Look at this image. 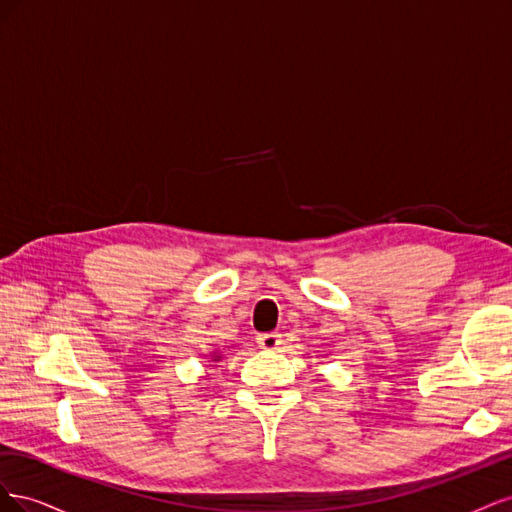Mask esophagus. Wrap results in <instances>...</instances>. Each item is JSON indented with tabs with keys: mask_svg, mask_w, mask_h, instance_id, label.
Listing matches in <instances>:
<instances>
[{
	"mask_svg": "<svg viewBox=\"0 0 512 512\" xmlns=\"http://www.w3.org/2000/svg\"><path fill=\"white\" fill-rule=\"evenodd\" d=\"M256 342L260 348L265 350H275L277 346H280V333H260L256 337Z\"/></svg>",
	"mask_w": 512,
	"mask_h": 512,
	"instance_id": "34e87169",
	"label": "esophagus"
}]
</instances>
